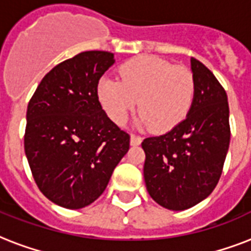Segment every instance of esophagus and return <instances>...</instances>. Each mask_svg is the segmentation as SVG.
I'll use <instances>...</instances> for the list:
<instances>
[{
  "instance_id": "esophagus-1",
  "label": "esophagus",
  "mask_w": 251,
  "mask_h": 251,
  "mask_svg": "<svg viewBox=\"0 0 251 251\" xmlns=\"http://www.w3.org/2000/svg\"><path fill=\"white\" fill-rule=\"evenodd\" d=\"M130 143L133 146H138L142 143V137L139 135H135V134H131V137H130Z\"/></svg>"
}]
</instances>
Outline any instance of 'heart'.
Segmentation results:
<instances>
[{"label": "heart", "instance_id": "obj_1", "mask_svg": "<svg viewBox=\"0 0 251 251\" xmlns=\"http://www.w3.org/2000/svg\"><path fill=\"white\" fill-rule=\"evenodd\" d=\"M120 80L101 78L98 99L113 122L122 125L138 105L137 124L156 133H167L186 118L195 98L190 69L155 56L127 61L118 70Z\"/></svg>", "mask_w": 251, "mask_h": 251}]
</instances>
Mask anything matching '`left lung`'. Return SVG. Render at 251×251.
<instances>
[{"label":"left lung","mask_w":251,"mask_h":251,"mask_svg":"<svg viewBox=\"0 0 251 251\" xmlns=\"http://www.w3.org/2000/svg\"><path fill=\"white\" fill-rule=\"evenodd\" d=\"M195 98L175 129L142 142L145 182L151 198L168 210L182 211L214 191L229 149V105L211 70L191 57Z\"/></svg>","instance_id":"obj_1"}]
</instances>
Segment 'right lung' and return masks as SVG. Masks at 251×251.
Listing matches in <instances>:
<instances>
[{"label":"right lung","instance_id":"add662e5","mask_svg":"<svg viewBox=\"0 0 251 251\" xmlns=\"http://www.w3.org/2000/svg\"><path fill=\"white\" fill-rule=\"evenodd\" d=\"M113 53L88 50L41 79L27 106L25 151L33 179L58 206L78 210L102 194L130 135L102 109L98 84Z\"/></svg>","mask_w":251,"mask_h":251}]
</instances>
